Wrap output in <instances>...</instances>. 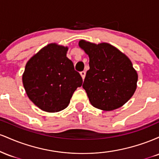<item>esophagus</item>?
<instances>
[{
	"instance_id": "obj_1",
	"label": "esophagus",
	"mask_w": 159,
	"mask_h": 159,
	"mask_svg": "<svg viewBox=\"0 0 159 159\" xmlns=\"http://www.w3.org/2000/svg\"><path fill=\"white\" fill-rule=\"evenodd\" d=\"M80 74H81V75L82 78H83V80L84 79L85 75H86V72H85V71H82V72H80Z\"/></svg>"
}]
</instances>
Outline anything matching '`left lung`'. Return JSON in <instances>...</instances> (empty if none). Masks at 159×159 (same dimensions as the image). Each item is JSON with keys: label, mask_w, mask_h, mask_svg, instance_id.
<instances>
[{"label": "left lung", "mask_w": 159, "mask_h": 159, "mask_svg": "<svg viewBox=\"0 0 159 159\" xmlns=\"http://www.w3.org/2000/svg\"><path fill=\"white\" fill-rule=\"evenodd\" d=\"M79 46L90 58L83 88L91 105L103 111L123 106L134 93L138 81L129 57L108 43L96 45L81 40Z\"/></svg>", "instance_id": "1"}]
</instances>
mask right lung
<instances>
[{
  "instance_id": "obj_1",
  "label": "right lung",
  "mask_w": 159,
  "mask_h": 159,
  "mask_svg": "<svg viewBox=\"0 0 159 159\" xmlns=\"http://www.w3.org/2000/svg\"><path fill=\"white\" fill-rule=\"evenodd\" d=\"M67 47L51 43L27 61L22 75L28 98L41 110L54 113L69 105L72 94L83 83Z\"/></svg>"
}]
</instances>
